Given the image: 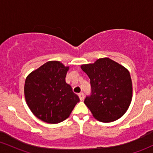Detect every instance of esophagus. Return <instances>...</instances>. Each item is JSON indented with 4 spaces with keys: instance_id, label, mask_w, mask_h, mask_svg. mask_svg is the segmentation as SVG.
<instances>
[{
    "instance_id": "34e87169",
    "label": "esophagus",
    "mask_w": 153,
    "mask_h": 153,
    "mask_svg": "<svg viewBox=\"0 0 153 153\" xmlns=\"http://www.w3.org/2000/svg\"><path fill=\"white\" fill-rule=\"evenodd\" d=\"M78 96H79V98L81 100H83V99H84V94H83V92H81L78 94Z\"/></svg>"
}]
</instances>
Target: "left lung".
Returning <instances> with one entry per match:
<instances>
[{"label":"left lung","mask_w":153,"mask_h":153,"mask_svg":"<svg viewBox=\"0 0 153 153\" xmlns=\"http://www.w3.org/2000/svg\"><path fill=\"white\" fill-rule=\"evenodd\" d=\"M81 69L90 78L91 94L84 103L99 121L110 123L126 112L132 100V81L127 69L114 61L104 58Z\"/></svg>","instance_id":"1"}]
</instances>
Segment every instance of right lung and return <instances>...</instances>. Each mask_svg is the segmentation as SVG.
Returning a JSON list of instances; mask_svg holds the SVG:
<instances>
[{"label": "right lung", "mask_w": 153, "mask_h": 153, "mask_svg": "<svg viewBox=\"0 0 153 153\" xmlns=\"http://www.w3.org/2000/svg\"><path fill=\"white\" fill-rule=\"evenodd\" d=\"M69 67L48 62L27 77L25 100L32 113L42 121L59 123L68 118L79 97L65 81Z\"/></svg>", "instance_id": "obj_1"}]
</instances>
